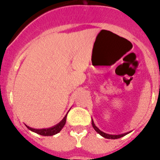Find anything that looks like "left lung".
<instances>
[{
    "mask_svg": "<svg viewBox=\"0 0 160 160\" xmlns=\"http://www.w3.org/2000/svg\"><path fill=\"white\" fill-rule=\"evenodd\" d=\"M92 126H93V128H94V129L95 130V131H97L98 134H99V135H101L102 136L104 137V138H109V139H115V138H121V137L124 136V135H128V133H129V132L124 133V134H121V135H109V134H107V133H104V132H102V131H100V130L98 129V128L95 125H94V122H93V120H92Z\"/></svg>",
    "mask_w": 160,
    "mask_h": 160,
    "instance_id": "1",
    "label": "left lung"
}]
</instances>
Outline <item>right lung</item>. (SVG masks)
I'll return each mask as SVG.
<instances>
[{
	"mask_svg": "<svg viewBox=\"0 0 160 160\" xmlns=\"http://www.w3.org/2000/svg\"><path fill=\"white\" fill-rule=\"evenodd\" d=\"M66 115L63 118V119L59 123H58L57 125L53 126L52 128H45V129H35V128H29L28 126H26V127H27L28 129L33 131V132L37 133L38 135H44V136H51V135H56V134H58V132H60L61 130L62 129L63 127H64L65 124H66Z\"/></svg>",
	"mask_w": 160,
	"mask_h": 160,
	"instance_id": "obj_1",
	"label": "right lung"
}]
</instances>
